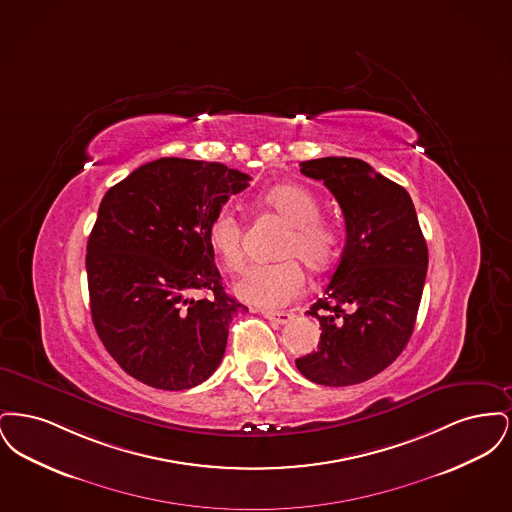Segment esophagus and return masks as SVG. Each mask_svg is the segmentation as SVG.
Returning a JSON list of instances; mask_svg holds the SVG:
<instances>
[{
  "label": "esophagus",
  "instance_id": "1",
  "mask_svg": "<svg viewBox=\"0 0 512 512\" xmlns=\"http://www.w3.org/2000/svg\"><path fill=\"white\" fill-rule=\"evenodd\" d=\"M261 313H263V317L270 320V322H274V324H286L292 318L288 311H261Z\"/></svg>",
  "mask_w": 512,
  "mask_h": 512
}]
</instances>
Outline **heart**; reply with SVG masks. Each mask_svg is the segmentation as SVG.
Instances as JSON below:
<instances>
[{
  "mask_svg": "<svg viewBox=\"0 0 512 512\" xmlns=\"http://www.w3.org/2000/svg\"><path fill=\"white\" fill-rule=\"evenodd\" d=\"M263 203L280 215L292 232L280 249V263L249 268L236 282V295L255 307L276 309L297 297L305 274L297 258L311 272H324L340 253V228L320 217L317 195L299 184H280L263 194ZM244 226L230 207H220L207 224V242L220 263L236 272L244 267Z\"/></svg>",
  "mask_w": 512,
  "mask_h": 512,
  "instance_id": "b5f03b06",
  "label": "heart"
}]
</instances>
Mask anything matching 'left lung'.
I'll return each mask as SVG.
<instances>
[{
    "label": "left lung",
    "mask_w": 512,
    "mask_h": 512,
    "mask_svg": "<svg viewBox=\"0 0 512 512\" xmlns=\"http://www.w3.org/2000/svg\"><path fill=\"white\" fill-rule=\"evenodd\" d=\"M340 203L345 247L324 295L307 311L320 322L317 351L295 361L322 386H353L380 374L411 340L428 247L407 190L353 157L303 161Z\"/></svg>",
    "instance_id": "left-lung-1"
}]
</instances>
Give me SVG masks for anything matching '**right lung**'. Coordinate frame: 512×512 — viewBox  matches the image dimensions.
I'll list each match as a JSON object with an SVG mask.
<instances>
[{"instance_id":"obj_1","label":"right lung","mask_w":512,"mask_h":512,"mask_svg":"<svg viewBox=\"0 0 512 512\" xmlns=\"http://www.w3.org/2000/svg\"><path fill=\"white\" fill-rule=\"evenodd\" d=\"M249 180L222 163L163 157L103 195L86 247L90 311L132 378L188 390L220 365L247 307L224 292L207 224Z\"/></svg>"}]
</instances>
